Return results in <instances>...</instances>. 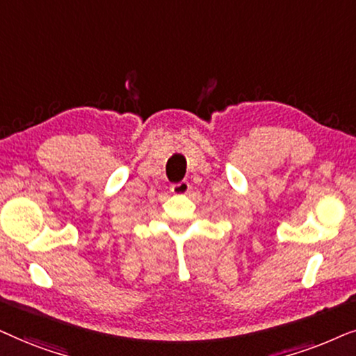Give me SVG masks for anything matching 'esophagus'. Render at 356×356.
Instances as JSON below:
<instances>
[{
	"label": "esophagus",
	"mask_w": 356,
	"mask_h": 356,
	"mask_svg": "<svg viewBox=\"0 0 356 356\" xmlns=\"http://www.w3.org/2000/svg\"><path fill=\"white\" fill-rule=\"evenodd\" d=\"M191 191V184L187 181H182V182H177L174 184V186H170V192L174 193V195H186Z\"/></svg>",
	"instance_id": "obj_1"
}]
</instances>
